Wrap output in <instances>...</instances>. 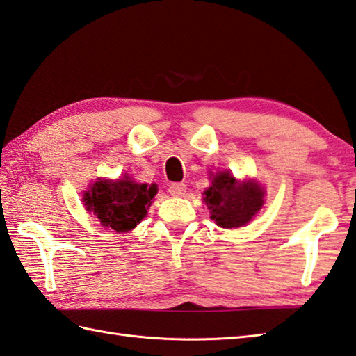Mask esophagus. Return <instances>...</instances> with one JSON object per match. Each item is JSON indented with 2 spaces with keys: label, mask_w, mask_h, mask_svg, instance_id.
Segmentation results:
<instances>
[{
  "label": "esophagus",
  "mask_w": 356,
  "mask_h": 356,
  "mask_svg": "<svg viewBox=\"0 0 356 356\" xmlns=\"http://www.w3.org/2000/svg\"><path fill=\"white\" fill-rule=\"evenodd\" d=\"M168 193L172 197H182L186 193V185L185 184H171L168 188Z\"/></svg>",
  "instance_id": "esophagus-1"
}]
</instances>
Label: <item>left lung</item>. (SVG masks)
Returning a JSON list of instances; mask_svg holds the SVG:
<instances>
[{
  "instance_id": "left-lung-1",
  "label": "left lung",
  "mask_w": 356,
  "mask_h": 356,
  "mask_svg": "<svg viewBox=\"0 0 356 356\" xmlns=\"http://www.w3.org/2000/svg\"><path fill=\"white\" fill-rule=\"evenodd\" d=\"M263 190L257 182L238 184L229 172H218L205 191V203L211 218L222 228H238L259 213L263 207Z\"/></svg>"
}]
</instances>
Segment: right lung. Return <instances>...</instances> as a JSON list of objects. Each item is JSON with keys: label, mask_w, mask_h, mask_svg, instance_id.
I'll use <instances>...</instances> for the list:
<instances>
[{"label": "right lung", "mask_w": 356, "mask_h": 356, "mask_svg": "<svg viewBox=\"0 0 356 356\" xmlns=\"http://www.w3.org/2000/svg\"><path fill=\"white\" fill-rule=\"evenodd\" d=\"M154 185L134 184L128 177L116 182L99 180L84 194L87 211H93L105 228L118 232L133 229L143 217L156 195Z\"/></svg>", "instance_id": "right-lung-1"}]
</instances>
